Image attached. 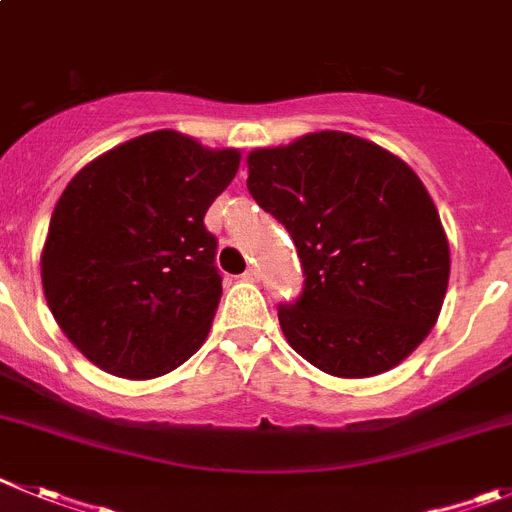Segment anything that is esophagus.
Returning <instances> with one entry per match:
<instances>
[{"mask_svg":"<svg viewBox=\"0 0 512 512\" xmlns=\"http://www.w3.org/2000/svg\"><path fill=\"white\" fill-rule=\"evenodd\" d=\"M243 279L256 281V279H259V269H256V266H248V269L243 271Z\"/></svg>","mask_w":512,"mask_h":512,"instance_id":"esophagus-1","label":"esophagus"}]
</instances>
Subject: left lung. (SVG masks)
Returning a JSON list of instances; mask_svg holds the SVG:
<instances>
[{
	"instance_id": "8db88e82",
	"label": "left lung",
	"mask_w": 512,
	"mask_h": 512,
	"mask_svg": "<svg viewBox=\"0 0 512 512\" xmlns=\"http://www.w3.org/2000/svg\"><path fill=\"white\" fill-rule=\"evenodd\" d=\"M248 192L292 236L304 269L279 304L287 342L337 378L409 358L442 312L449 243L409 164L345 131H314L248 154Z\"/></svg>"
}]
</instances>
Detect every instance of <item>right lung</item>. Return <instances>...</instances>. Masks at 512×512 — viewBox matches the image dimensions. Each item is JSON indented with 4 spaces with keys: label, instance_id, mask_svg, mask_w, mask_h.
Returning <instances> with one entry per match:
<instances>
[{
    "label": "right lung",
    "instance_id": "1",
    "mask_svg": "<svg viewBox=\"0 0 512 512\" xmlns=\"http://www.w3.org/2000/svg\"><path fill=\"white\" fill-rule=\"evenodd\" d=\"M238 164V149L159 129L68 182L42 248V292L93 365L147 381L203 345L223 294L203 218Z\"/></svg>",
    "mask_w": 512,
    "mask_h": 512
}]
</instances>
